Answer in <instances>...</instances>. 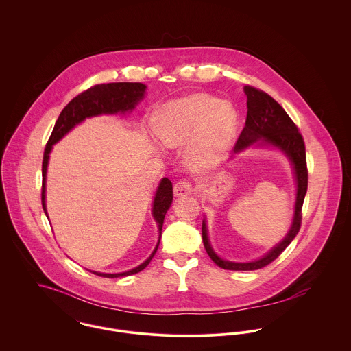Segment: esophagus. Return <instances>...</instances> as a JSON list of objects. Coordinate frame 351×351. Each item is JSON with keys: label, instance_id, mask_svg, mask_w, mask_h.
I'll return each mask as SVG.
<instances>
[{"label": "esophagus", "instance_id": "34e87169", "mask_svg": "<svg viewBox=\"0 0 351 351\" xmlns=\"http://www.w3.org/2000/svg\"><path fill=\"white\" fill-rule=\"evenodd\" d=\"M193 192V186L191 182L188 181H178L174 185V196L176 197H184V196H189Z\"/></svg>", "mask_w": 351, "mask_h": 351}]
</instances>
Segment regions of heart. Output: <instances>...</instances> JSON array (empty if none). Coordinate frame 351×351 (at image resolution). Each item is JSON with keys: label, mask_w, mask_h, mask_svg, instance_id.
I'll use <instances>...</instances> for the list:
<instances>
[{"label": "heart", "mask_w": 351, "mask_h": 351, "mask_svg": "<svg viewBox=\"0 0 351 351\" xmlns=\"http://www.w3.org/2000/svg\"><path fill=\"white\" fill-rule=\"evenodd\" d=\"M237 110L230 102L195 93L165 104L154 121L156 139L167 149L189 143L185 163L193 171L213 169L223 159L237 130Z\"/></svg>", "instance_id": "obj_1"}]
</instances>
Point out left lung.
I'll use <instances>...</instances> for the list:
<instances>
[{
  "label": "left lung",
  "instance_id": "1",
  "mask_svg": "<svg viewBox=\"0 0 351 351\" xmlns=\"http://www.w3.org/2000/svg\"><path fill=\"white\" fill-rule=\"evenodd\" d=\"M245 93L247 96V117L246 125L241 132L235 152L243 151L250 146H273L282 151L291 160L296 177L298 193L295 204V215L291 230L287 237L266 255L251 262H231L221 259L210 247L206 231V223L202 220V242L209 258L221 269L227 270H256L265 267L280 254L285 250L291 242L295 239L301 227V208L308 188V170H306V156L305 145L296 124L284 110V108L270 97L267 93L252 88L245 86Z\"/></svg>",
  "mask_w": 351,
  "mask_h": 351
}]
</instances>
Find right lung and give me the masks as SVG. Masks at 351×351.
Returning a JSON list of instances; mask_svg holds the SVG:
<instances>
[{
  "instance_id": "obj_1",
  "label": "right lung",
  "mask_w": 351,
  "mask_h": 351,
  "mask_svg": "<svg viewBox=\"0 0 351 351\" xmlns=\"http://www.w3.org/2000/svg\"><path fill=\"white\" fill-rule=\"evenodd\" d=\"M145 92H146V85H143L141 82L100 84V85H95V86L89 88L88 90L82 92L81 95L74 97L63 108V110L60 112V114L55 123V127L52 130V134L46 145L45 155H43L42 205H43L46 215H47V210H46V174H47V165H49L52 146L56 142H59L67 132H70L77 124L82 123L88 117H93V116H99V114H113V113H119V112L125 113L128 110H132L135 108V105L145 97ZM171 201H173V185H171V181L165 177V178H162V181L156 189L154 202H152V216L158 224L159 239H158V243L152 251V254L142 265L136 266L132 270L124 271V273H116V274L99 273V271H93V273L100 277L116 278V277L131 276V274L142 271L150 263L152 256L158 250L165 215H166L167 209L170 208Z\"/></svg>"
}]
</instances>
